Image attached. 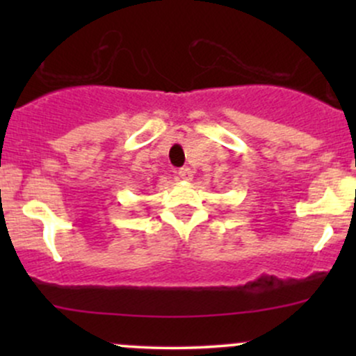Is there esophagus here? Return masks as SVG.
<instances>
[{"mask_svg":"<svg viewBox=\"0 0 356 356\" xmlns=\"http://www.w3.org/2000/svg\"><path fill=\"white\" fill-rule=\"evenodd\" d=\"M179 177H181L182 181H192L194 172H192V169H189V167H182V169L179 170Z\"/></svg>","mask_w":356,"mask_h":356,"instance_id":"esophagus-1","label":"esophagus"}]
</instances>
